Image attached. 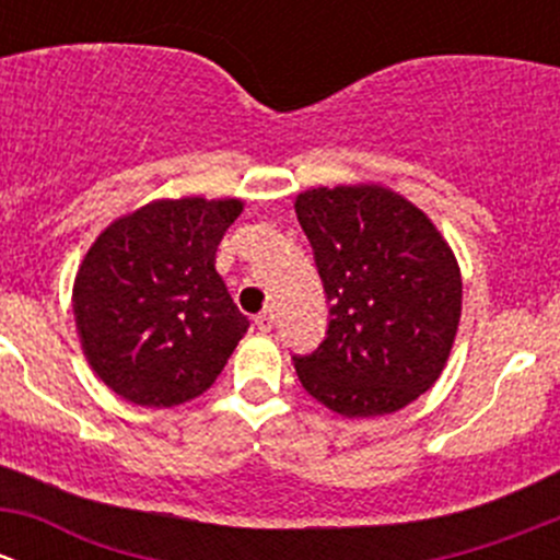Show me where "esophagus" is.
<instances>
[{
  "mask_svg": "<svg viewBox=\"0 0 560 560\" xmlns=\"http://www.w3.org/2000/svg\"><path fill=\"white\" fill-rule=\"evenodd\" d=\"M254 322H257L259 330H262V332H270V330H273V325H276V314H273V308H265L262 314H257V319H254Z\"/></svg>",
  "mask_w": 560,
  "mask_h": 560,
  "instance_id": "1",
  "label": "esophagus"
}]
</instances>
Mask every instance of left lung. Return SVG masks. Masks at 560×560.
Returning a JSON list of instances; mask_svg holds the SVG:
<instances>
[{
  "label": "left lung",
  "mask_w": 560,
  "mask_h": 560,
  "mask_svg": "<svg viewBox=\"0 0 560 560\" xmlns=\"http://www.w3.org/2000/svg\"><path fill=\"white\" fill-rule=\"evenodd\" d=\"M330 303L325 341L292 354L301 385L343 417L404 409L442 374L460 322V270L431 219L385 186L295 200Z\"/></svg>",
  "instance_id": "1"
}]
</instances>
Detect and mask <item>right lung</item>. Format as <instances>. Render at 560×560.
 Wrapping results in <instances>:
<instances>
[{
	"label": "right lung",
	"instance_id": "right-lung-1",
	"mask_svg": "<svg viewBox=\"0 0 560 560\" xmlns=\"http://www.w3.org/2000/svg\"><path fill=\"white\" fill-rule=\"evenodd\" d=\"M241 211V200H156L89 248L72 312L83 354L113 393L138 406H178L222 374L248 316L213 259Z\"/></svg>",
	"mask_w": 560,
	"mask_h": 560
}]
</instances>
